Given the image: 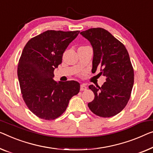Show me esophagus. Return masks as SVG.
<instances>
[{
	"label": "esophagus",
	"instance_id": "esophagus-1",
	"mask_svg": "<svg viewBox=\"0 0 153 153\" xmlns=\"http://www.w3.org/2000/svg\"><path fill=\"white\" fill-rule=\"evenodd\" d=\"M87 89V87H86L85 84H82L80 85V90L81 91H85Z\"/></svg>",
	"mask_w": 153,
	"mask_h": 153
}]
</instances>
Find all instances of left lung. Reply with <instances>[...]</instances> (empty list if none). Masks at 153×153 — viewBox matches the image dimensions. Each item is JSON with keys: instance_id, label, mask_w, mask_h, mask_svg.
Returning a JSON list of instances; mask_svg holds the SVG:
<instances>
[{"instance_id": "8db88e82", "label": "left lung", "mask_w": 153, "mask_h": 153, "mask_svg": "<svg viewBox=\"0 0 153 153\" xmlns=\"http://www.w3.org/2000/svg\"><path fill=\"white\" fill-rule=\"evenodd\" d=\"M89 41L93 50L92 73L101 68L106 77L101 87L89 85L95 98L88 104L95 115L110 117L125 108L134 84V71L128 53L122 42L102 28H91L80 32Z\"/></svg>"}]
</instances>
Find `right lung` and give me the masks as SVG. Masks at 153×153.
<instances>
[{
  "instance_id": "right-lung-1",
  "label": "right lung",
  "mask_w": 153,
  "mask_h": 153,
  "mask_svg": "<svg viewBox=\"0 0 153 153\" xmlns=\"http://www.w3.org/2000/svg\"><path fill=\"white\" fill-rule=\"evenodd\" d=\"M79 31L47 30L29 40L18 65V77L26 105L37 117L52 120L67 109L79 93L76 81L56 82L54 69L62 63L63 53Z\"/></svg>"
}]
</instances>
